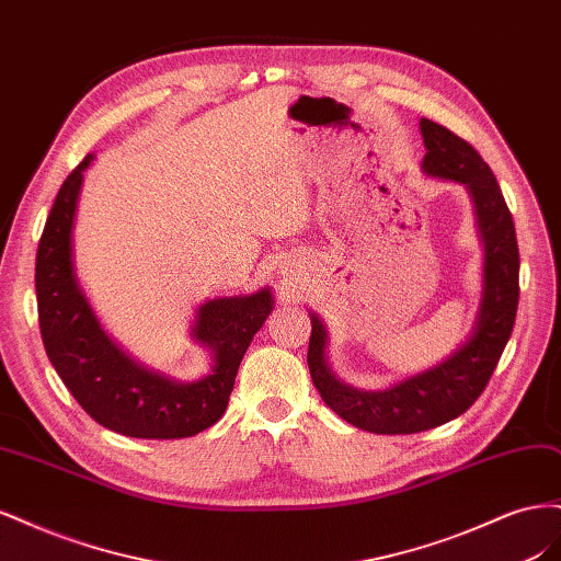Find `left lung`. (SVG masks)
Wrapping results in <instances>:
<instances>
[{
  "mask_svg": "<svg viewBox=\"0 0 561 561\" xmlns=\"http://www.w3.org/2000/svg\"><path fill=\"white\" fill-rule=\"evenodd\" d=\"M426 157L421 171L451 180L470 194L474 225L484 250L482 293L468 336L445 360L377 390L339 379L328 358V328L311 316L309 369L320 398L351 426L379 435H410L461 416L480 398L513 334L519 301V250L513 215L484 159L449 128L431 118L419 122Z\"/></svg>",
  "mask_w": 561,
  "mask_h": 561,
  "instance_id": "8db88e82",
  "label": "left lung"
}]
</instances>
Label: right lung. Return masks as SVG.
<instances>
[{
	"label": "right lung",
	"instance_id": "add662e5",
	"mask_svg": "<svg viewBox=\"0 0 561 561\" xmlns=\"http://www.w3.org/2000/svg\"><path fill=\"white\" fill-rule=\"evenodd\" d=\"M89 154L67 175L37 250V307L44 348L75 400L100 426L142 439L192 437L222 419L252 336L274 311L268 287L198 304L190 336L210 369L180 381L149 369L105 332L75 268V219Z\"/></svg>",
	"mask_w": 561,
	"mask_h": 561
}]
</instances>
